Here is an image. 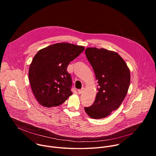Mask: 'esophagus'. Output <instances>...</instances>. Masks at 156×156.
Returning <instances> with one entry per match:
<instances>
[{
  "label": "esophagus",
  "instance_id": "obj_1",
  "mask_svg": "<svg viewBox=\"0 0 156 156\" xmlns=\"http://www.w3.org/2000/svg\"><path fill=\"white\" fill-rule=\"evenodd\" d=\"M83 90H84L83 89H81V90H79L78 91V93H79V94H82V93H83Z\"/></svg>",
  "mask_w": 156,
  "mask_h": 156
}]
</instances>
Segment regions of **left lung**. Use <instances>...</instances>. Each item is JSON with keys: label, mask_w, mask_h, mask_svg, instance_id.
<instances>
[{"label": "left lung", "mask_w": 156, "mask_h": 156, "mask_svg": "<svg viewBox=\"0 0 156 156\" xmlns=\"http://www.w3.org/2000/svg\"><path fill=\"white\" fill-rule=\"evenodd\" d=\"M85 54L98 80V93L93 104L84 110L92 119H103L117 110L123 101L130 83L129 69L115 52L87 48Z\"/></svg>", "instance_id": "8db88e82"}]
</instances>
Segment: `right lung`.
Returning a JSON list of instances; mask_svg holds the SVG:
<instances>
[{
    "label": "right lung",
    "instance_id": "add662e5",
    "mask_svg": "<svg viewBox=\"0 0 156 156\" xmlns=\"http://www.w3.org/2000/svg\"><path fill=\"white\" fill-rule=\"evenodd\" d=\"M84 50L83 46L62 42L37 52L30 66L29 80L39 104L46 107L58 106L72 94L67 66Z\"/></svg>",
    "mask_w": 156,
    "mask_h": 156
}]
</instances>
